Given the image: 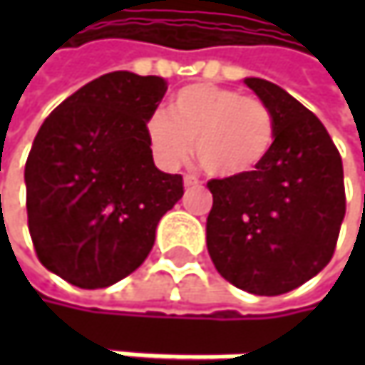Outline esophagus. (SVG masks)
Segmentation results:
<instances>
[{
	"label": "esophagus",
	"instance_id": "obj_1",
	"mask_svg": "<svg viewBox=\"0 0 365 365\" xmlns=\"http://www.w3.org/2000/svg\"><path fill=\"white\" fill-rule=\"evenodd\" d=\"M183 185L185 187H196V185H200V180L194 178V175H183Z\"/></svg>",
	"mask_w": 365,
	"mask_h": 365
}]
</instances>
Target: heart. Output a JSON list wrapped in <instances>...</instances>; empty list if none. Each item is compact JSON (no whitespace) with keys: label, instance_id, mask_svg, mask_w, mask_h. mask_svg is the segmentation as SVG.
Instances as JSON below:
<instances>
[{"label":"heart","instance_id":"1","mask_svg":"<svg viewBox=\"0 0 365 365\" xmlns=\"http://www.w3.org/2000/svg\"><path fill=\"white\" fill-rule=\"evenodd\" d=\"M148 145L163 169H178L196 141L200 167L215 178H245L257 171L274 145V118L268 106L241 91L190 84L145 122Z\"/></svg>","mask_w":365,"mask_h":365}]
</instances>
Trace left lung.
<instances>
[{
  "label": "left lung",
  "mask_w": 365,
  "mask_h": 365,
  "mask_svg": "<svg viewBox=\"0 0 365 365\" xmlns=\"http://www.w3.org/2000/svg\"><path fill=\"white\" fill-rule=\"evenodd\" d=\"M274 118V145L245 178L211 180L207 250L257 296L287 294L326 268L346 211L342 158L322 120L281 86L245 78Z\"/></svg>",
  "instance_id": "8db88e82"
}]
</instances>
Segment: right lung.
<instances>
[{
	"label": "right lung",
	"instance_id": "add662e5",
	"mask_svg": "<svg viewBox=\"0 0 365 365\" xmlns=\"http://www.w3.org/2000/svg\"><path fill=\"white\" fill-rule=\"evenodd\" d=\"M165 93V78L111 71L37 130L25 165L29 235L39 262L76 287H108L137 270L183 196L182 175L156 169L145 135Z\"/></svg>",
	"mask_w": 365,
	"mask_h": 365
}]
</instances>
